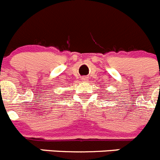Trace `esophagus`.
Listing matches in <instances>:
<instances>
[{
	"instance_id": "1",
	"label": "esophagus",
	"mask_w": 160,
	"mask_h": 160,
	"mask_svg": "<svg viewBox=\"0 0 160 160\" xmlns=\"http://www.w3.org/2000/svg\"><path fill=\"white\" fill-rule=\"evenodd\" d=\"M88 78L87 77H84L82 78V81L83 82H88Z\"/></svg>"
}]
</instances>
